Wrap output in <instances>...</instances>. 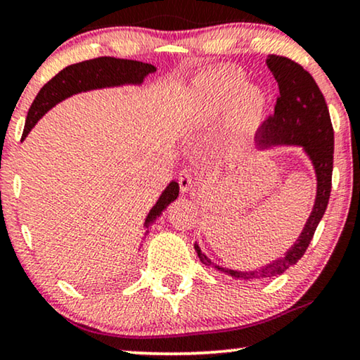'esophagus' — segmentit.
<instances>
[{"mask_svg":"<svg viewBox=\"0 0 360 360\" xmlns=\"http://www.w3.org/2000/svg\"><path fill=\"white\" fill-rule=\"evenodd\" d=\"M178 182H179V187L182 192H187L192 189V173L189 169H182L179 176H178Z\"/></svg>","mask_w":360,"mask_h":360,"instance_id":"34e87169","label":"esophagus"}]
</instances>
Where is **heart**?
<instances>
[{
	"mask_svg": "<svg viewBox=\"0 0 360 360\" xmlns=\"http://www.w3.org/2000/svg\"><path fill=\"white\" fill-rule=\"evenodd\" d=\"M199 91L207 117L233 109V115L243 127H252L259 124L264 112V94L255 86L245 84V75L238 68L221 67L205 73L199 79Z\"/></svg>",
	"mask_w": 360,
	"mask_h": 360,
	"instance_id": "heart-1",
	"label": "heart"
}]
</instances>
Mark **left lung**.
I'll return each instance as SVG.
<instances>
[{
  "label": "left lung",
  "mask_w": 360,
  "mask_h": 360,
  "mask_svg": "<svg viewBox=\"0 0 360 360\" xmlns=\"http://www.w3.org/2000/svg\"><path fill=\"white\" fill-rule=\"evenodd\" d=\"M266 62L279 84V96H277L274 115H269L257 130L256 143L257 146L279 143L303 146L315 166L318 191L310 219L300 238L287 251L285 256L256 271H233L214 266L215 269L224 271L235 279L245 281L271 279V277L283 274L288 267L295 264L310 246L316 226L325 215L331 194L334 131L325 96L318 88L316 81L300 63L282 55H269ZM195 251L205 266H212L209 257L197 245Z\"/></svg>",
  "instance_id": "obj_1"
}]
</instances>
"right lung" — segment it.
<instances>
[{"mask_svg":"<svg viewBox=\"0 0 360 360\" xmlns=\"http://www.w3.org/2000/svg\"><path fill=\"white\" fill-rule=\"evenodd\" d=\"M156 72V68L150 63L136 62V60H125V58H114V57H98L84 60V62L70 65L63 68L58 75L47 81L35 96L32 105L29 108L26 125H24L22 139H26L30 129L37 124V120L52 109L55 104L63 101L68 96L81 93V91L105 88V86H120V84H140L148 73ZM179 184L176 181L169 182L163 194L160 195L153 209L150 210L146 217L145 225L158 219L166 207L171 202L178 199ZM148 233V231H146Z\"/></svg>","mask_w":360,"mask_h":360,"instance_id":"add662e5","label":"right lung"}]
</instances>
